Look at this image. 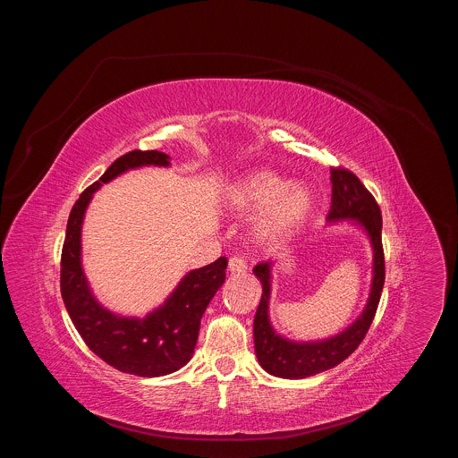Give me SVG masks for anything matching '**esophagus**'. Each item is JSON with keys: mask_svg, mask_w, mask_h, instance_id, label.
<instances>
[{"mask_svg": "<svg viewBox=\"0 0 458 458\" xmlns=\"http://www.w3.org/2000/svg\"><path fill=\"white\" fill-rule=\"evenodd\" d=\"M228 270H230V274H244V272L248 270L246 260H244L242 257H239V255L230 257V260H228Z\"/></svg>", "mask_w": 458, "mask_h": 458, "instance_id": "esophagus-1", "label": "esophagus"}]
</instances>
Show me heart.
<instances>
[{"label": "heart", "mask_w": 458, "mask_h": 458, "mask_svg": "<svg viewBox=\"0 0 458 458\" xmlns=\"http://www.w3.org/2000/svg\"><path fill=\"white\" fill-rule=\"evenodd\" d=\"M308 184L290 182L272 170H253L239 177L226 191V208L237 216H259L251 223L253 239L277 246L295 235L313 212Z\"/></svg>", "instance_id": "b5f03b06"}]
</instances>
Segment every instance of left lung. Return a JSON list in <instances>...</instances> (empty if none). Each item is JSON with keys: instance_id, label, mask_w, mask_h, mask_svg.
<instances>
[{"instance_id": "1", "label": "left lung", "mask_w": 458, "mask_h": 458, "mask_svg": "<svg viewBox=\"0 0 458 458\" xmlns=\"http://www.w3.org/2000/svg\"><path fill=\"white\" fill-rule=\"evenodd\" d=\"M332 207L328 223L350 221L368 235L373 263L371 286L362 313L341 334L320 341H292L276 332L270 320L272 270L274 260H265L253 268L255 277L263 286V295L253 318V343L257 360L265 371L281 378H306L335 368L348 359L366 337L375 317L384 286V251H382V216L373 195L360 179L344 168L330 170Z\"/></svg>"}]
</instances>
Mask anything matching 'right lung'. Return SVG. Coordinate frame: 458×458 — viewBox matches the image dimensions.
<instances>
[{
  "mask_svg": "<svg viewBox=\"0 0 458 458\" xmlns=\"http://www.w3.org/2000/svg\"><path fill=\"white\" fill-rule=\"evenodd\" d=\"M141 166H170V156L134 150L115 159L76 201L61 251V297L85 344L112 368L161 377L182 368L198 344L201 317L226 279V257L190 270L163 304L145 317H124L105 308L94 295L81 263V230L94 193L112 179Z\"/></svg>",
  "mask_w": 458,
  "mask_h": 458,
  "instance_id": "obj_1",
  "label": "right lung"
}]
</instances>
